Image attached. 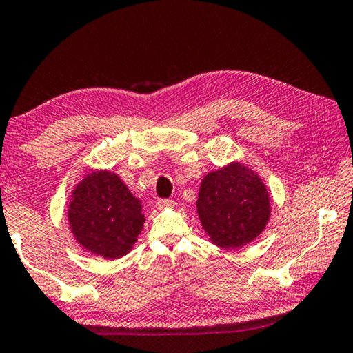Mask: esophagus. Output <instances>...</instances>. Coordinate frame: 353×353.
<instances>
[{
	"label": "esophagus",
	"instance_id": "34e87169",
	"mask_svg": "<svg viewBox=\"0 0 353 353\" xmlns=\"http://www.w3.org/2000/svg\"><path fill=\"white\" fill-rule=\"evenodd\" d=\"M157 205H159V209H165V207H172V205H174V201H172V199H159V203H157Z\"/></svg>",
	"mask_w": 353,
	"mask_h": 353
}]
</instances>
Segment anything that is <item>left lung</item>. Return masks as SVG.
<instances>
[{
    "instance_id": "obj_1",
    "label": "left lung",
    "mask_w": 353,
    "mask_h": 353,
    "mask_svg": "<svg viewBox=\"0 0 353 353\" xmlns=\"http://www.w3.org/2000/svg\"><path fill=\"white\" fill-rule=\"evenodd\" d=\"M196 209L210 242L221 248L253 242L264 231L272 212L262 179L239 161L204 176Z\"/></svg>"
}]
</instances>
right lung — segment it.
<instances>
[{"label": "right lung", "instance_id": "obj_1", "mask_svg": "<svg viewBox=\"0 0 353 353\" xmlns=\"http://www.w3.org/2000/svg\"><path fill=\"white\" fill-rule=\"evenodd\" d=\"M141 203L121 177L92 171L78 183L69 203V225L77 242L89 253L119 259L135 245L143 229Z\"/></svg>", "mask_w": 353, "mask_h": 353}]
</instances>
